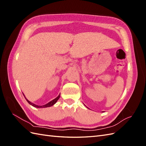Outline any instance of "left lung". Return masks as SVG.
I'll return each instance as SVG.
<instances>
[{
  "label": "left lung",
  "mask_w": 146,
  "mask_h": 146,
  "mask_svg": "<svg viewBox=\"0 0 146 146\" xmlns=\"http://www.w3.org/2000/svg\"><path fill=\"white\" fill-rule=\"evenodd\" d=\"M87 108H88V107H87Z\"/></svg>",
  "instance_id": "obj_1"
}]
</instances>
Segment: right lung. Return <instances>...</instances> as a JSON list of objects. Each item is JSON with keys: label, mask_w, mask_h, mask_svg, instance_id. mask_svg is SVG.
<instances>
[{"label": "right lung", "mask_w": 146, "mask_h": 146, "mask_svg": "<svg viewBox=\"0 0 146 146\" xmlns=\"http://www.w3.org/2000/svg\"><path fill=\"white\" fill-rule=\"evenodd\" d=\"M23 95L24 96V98H25L26 100H27V101L28 102V103H29L30 105H31L32 106H33V107H35V108H47V107H52V106H53V105H54L55 104H56V102L57 101H58V100L59 99L60 97V94L58 96V97H56V98L55 99H54V100H51L50 102H49L47 103V104H46V105H41V106H39V105H35V104H33V103H32V102H31L30 101H29L27 98H25V95L24 94V93H23Z\"/></svg>", "instance_id": "right-lung-1"}]
</instances>
